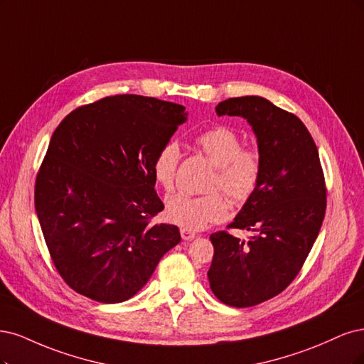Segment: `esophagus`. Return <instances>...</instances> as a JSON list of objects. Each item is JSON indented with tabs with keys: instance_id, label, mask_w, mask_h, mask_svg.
<instances>
[{
	"instance_id": "34e87169",
	"label": "esophagus",
	"mask_w": 364,
	"mask_h": 364,
	"mask_svg": "<svg viewBox=\"0 0 364 364\" xmlns=\"http://www.w3.org/2000/svg\"><path fill=\"white\" fill-rule=\"evenodd\" d=\"M180 234H181L183 240H192V239L196 236V232L192 231V230H189V228H181V230H180Z\"/></svg>"
}]
</instances>
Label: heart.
Returning a JSON list of instances; mask_svg holds the SVG:
<instances>
[{
	"label": "heart",
	"mask_w": 364,
	"mask_h": 364,
	"mask_svg": "<svg viewBox=\"0 0 364 364\" xmlns=\"http://www.w3.org/2000/svg\"><path fill=\"white\" fill-rule=\"evenodd\" d=\"M195 142L216 166L210 189L222 190L236 205L250 201L262 178L263 160L260 151L252 146H242L239 134L227 127L208 128L196 136ZM180 159L181 149L175 140H169L157 151L152 160V175L163 189L169 191L173 187ZM173 193L166 199V216L183 228H204L207 224L222 220L228 213V201L225 193Z\"/></svg>",
	"instance_id": "obj_1"
}]
</instances>
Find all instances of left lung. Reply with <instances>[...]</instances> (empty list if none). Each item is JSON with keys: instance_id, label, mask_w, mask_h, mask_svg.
Listing matches in <instances>:
<instances>
[{"instance_id": "obj_1", "label": "left lung", "mask_w": 364, "mask_h": 364, "mask_svg": "<svg viewBox=\"0 0 364 364\" xmlns=\"http://www.w3.org/2000/svg\"><path fill=\"white\" fill-rule=\"evenodd\" d=\"M216 113L248 121L263 160L259 187L227 227L255 236H210V287L220 302L245 309L277 296L299 274L322 227L326 186L318 148L298 116L262 97L228 98Z\"/></svg>"}]
</instances>
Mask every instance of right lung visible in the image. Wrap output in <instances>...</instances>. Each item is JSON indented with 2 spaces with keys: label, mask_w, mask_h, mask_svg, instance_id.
Returning <instances> with one entry per match:
<instances>
[{
  "label": "right lung",
  "mask_w": 364,
  "mask_h": 364,
  "mask_svg": "<svg viewBox=\"0 0 364 364\" xmlns=\"http://www.w3.org/2000/svg\"><path fill=\"white\" fill-rule=\"evenodd\" d=\"M184 110L151 97H105L73 110L53 133L34 207L57 272L80 295L130 299L181 240L178 227L151 219L165 208L152 160Z\"/></svg>",
  "instance_id": "right-lung-1"
}]
</instances>
